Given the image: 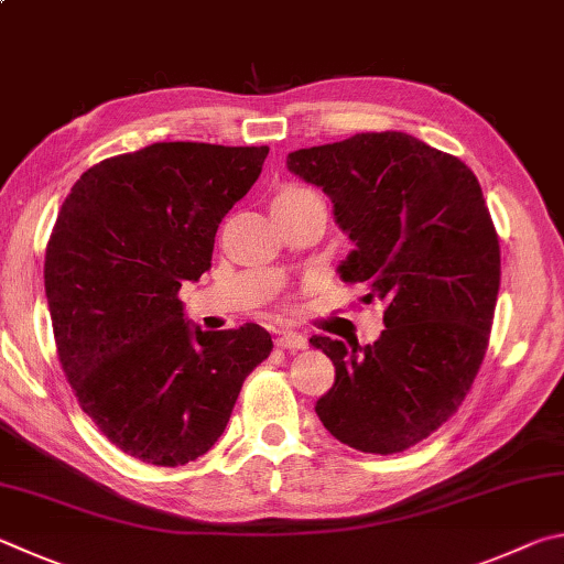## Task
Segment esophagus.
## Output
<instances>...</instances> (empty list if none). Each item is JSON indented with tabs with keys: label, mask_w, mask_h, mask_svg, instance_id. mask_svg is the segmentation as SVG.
<instances>
[{
	"label": "esophagus",
	"mask_w": 564,
	"mask_h": 564,
	"mask_svg": "<svg viewBox=\"0 0 564 564\" xmlns=\"http://www.w3.org/2000/svg\"><path fill=\"white\" fill-rule=\"evenodd\" d=\"M274 344H276V349H292V351H297V349L307 347V339H304L300 332L284 329V332H280V337L274 339Z\"/></svg>",
	"instance_id": "34e87169"
}]
</instances>
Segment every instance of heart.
Returning <instances> with one entry per match:
<instances>
[{"mask_svg":"<svg viewBox=\"0 0 564 564\" xmlns=\"http://www.w3.org/2000/svg\"><path fill=\"white\" fill-rule=\"evenodd\" d=\"M310 191H302V187H290V191H284V193H280V195H284V197H294V195H307Z\"/></svg>","mask_w":564,"mask_h":564,"instance_id":"obj_1","label":"heart"}]
</instances>
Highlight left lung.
I'll list each match as a JSON object with an SVG mask.
<instances>
[{"mask_svg": "<svg viewBox=\"0 0 564 564\" xmlns=\"http://www.w3.org/2000/svg\"><path fill=\"white\" fill-rule=\"evenodd\" d=\"M288 167L329 195L354 242L341 280L387 307V329L367 347L310 339L337 369L314 411L351 448L406 451L456 413L488 349L500 245L478 177L399 131L300 148Z\"/></svg>", "mask_w": 564, "mask_h": 564, "instance_id": "1", "label": "left lung"}]
</instances>
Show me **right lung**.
Returning <instances> with one entry per match:
<instances>
[{
	"label": "right lung",
	"mask_w": 564,
	"mask_h": 564,
	"mask_svg": "<svg viewBox=\"0 0 564 564\" xmlns=\"http://www.w3.org/2000/svg\"><path fill=\"white\" fill-rule=\"evenodd\" d=\"M267 153L153 143L88 167L58 210L44 260L58 361L78 406L138 460L175 468L210 451L270 357L260 324L205 332L177 300L210 267L217 227Z\"/></svg>",
	"instance_id": "add662e5"
}]
</instances>
